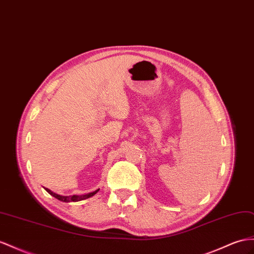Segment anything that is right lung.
<instances>
[{
  "label": "right lung",
  "mask_w": 254,
  "mask_h": 254,
  "mask_svg": "<svg viewBox=\"0 0 254 254\" xmlns=\"http://www.w3.org/2000/svg\"><path fill=\"white\" fill-rule=\"evenodd\" d=\"M46 190L50 195H53L54 197H56L57 199H59L61 201H65V203H69V201H79V200H82V199H86V198H89L91 196H93L94 194H96L97 192H99V190H95L93 192L91 193H88V194H84V195H71V196H63V195H60V194H57L55 192H53L49 189H45Z\"/></svg>",
  "instance_id": "obj_1"
}]
</instances>
